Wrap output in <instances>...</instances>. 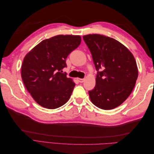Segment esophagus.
Listing matches in <instances>:
<instances>
[{
	"label": "esophagus",
	"mask_w": 154,
	"mask_h": 154,
	"mask_svg": "<svg viewBox=\"0 0 154 154\" xmlns=\"http://www.w3.org/2000/svg\"><path fill=\"white\" fill-rule=\"evenodd\" d=\"M77 80L80 82V83H83L84 82L85 79H82V78H77Z\"/></svg>",
	"instance_id": "34e87169"
}]
</instances>
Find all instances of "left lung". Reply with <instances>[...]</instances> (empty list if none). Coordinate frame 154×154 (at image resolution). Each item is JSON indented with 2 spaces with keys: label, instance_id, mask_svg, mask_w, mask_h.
Instances as JSON below:
<instances>
[{
  "label": "left lung",
  "instance_id": "1",
  "mask_svg": "<svg viewBox=\"0 0 154 154\" xmlns=\"http://www.w3.org/2000/svg\"><path fill=\"white\" fill-rule=\"evenodd\" d=\"M97 74L94 88L88 91L92 103L103 110L118 107L131 94L138 77L132 53L119 42L99 34L83 36Z\"/></svg>",
  "mask_w": 154,
  "mask_h": 154
}]
</instances>
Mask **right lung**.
<instances>
[{
  "mask_svg": "<svg viewBox=\"0 0 154 154\" xmlns=\"http://www.w3.org/2000/svg\"><path fill=\"white\" fill-rule=\"evenodd\" d=\"M79 35H60L44 40L23 60L21 76L32 98L40 106L54 109L66 103L75 83L62 69L67 56L81 43Z\"/></svg>",
  "mask_w": 154,
  "mask_h": 154,
  "instance_id": "add662e5",
  "label": "right lung"
}]
</instances>
